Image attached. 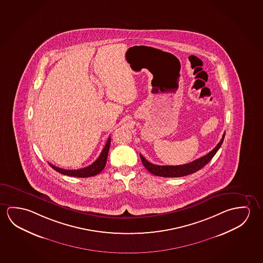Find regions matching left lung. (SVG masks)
I'll use <instances>...</instances> for the list:
<instances>
[{"label": "left lung", "instance_id": "1", "mask_svg": "<svg viewBox=\"0 0 263 263\" xmlns=\"http://www.w3.org/2000/svg\"><path fill=\"white\" fill-rule=\"evenodd\" d=\"M224 138H225V134H223L220 142H218L217 145L211 152H209L208 155L196 159L191 163H185L182 165H156L147 161L142 155H140V157L144 167L153 175L162 176V177H181V176L196 173L198 170H200L201 168H203L206 163H209L211 161V159L214 157V155L217 154L218 149L220 148L224 141Z\"/></svg>", "mask_w": 263, "mask_h": 263}]
</instances>
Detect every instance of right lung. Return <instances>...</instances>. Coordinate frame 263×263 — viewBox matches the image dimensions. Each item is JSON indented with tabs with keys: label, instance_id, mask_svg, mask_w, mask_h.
I'll use <instances>...</instances> for the list:
<instances>
[{
	"label": "right lung",
	"instance_id": "right-lung-1",
	"mask_svg": "<svg viewBox=\"0 0 263 263\" xmlns=\"http://www.w3.org/2000/svg\"><path fill=\"white\" fill-rule=\"evenodd\" d=\"M109 146H110V137L108 138L107 143L105 145L103 150L101 152L99 158L97 159L94 163L88 165L87 167H84L81 169L78 170H67V169H62L59 167L54 166L53 164L49 163L54 170L59 172L62 175H68V176H74V177H90L94 175L100 174V172L104 169L106 163H107V158H108V153L109 150Z\"/></svg>",
	"mask_w": 263,
	"mask_h": 263
}]
</instances>
